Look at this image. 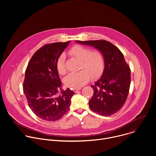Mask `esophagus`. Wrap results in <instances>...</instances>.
Returning a JSON list of instances; mask_svg holds the SVG:
<instances>
[{
	"mask_svg": "<svg viewBox=\"0 0 156 156\" xmlns=\"http://www.w3.org/2000/svg\"><path fill=\"white\" fill-rule=\"evenodd\" d=\"M81 89V87H73V91L76 93V92H77L78 91L80 90Z\"/></svg>",
	"mask_w": 156,
	"mask_h": 156,
	"instance_id": "34e87169",
	"label": "esophagus"
}]
</instances>
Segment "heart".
Masks as SVG:
<instances>
[{"label": "heart", "instance_id": "obj_1", "mask_svg": "<svg viewBox=\"0 0 156 156\" xmlns=\"http://www.w3.org/2000/svg\"><path fill=\"white\" fill-rule=\"evenodd\" d=\"M69 54L80 60V71L69 74L65 79L66 86L80 87L87 83L91 76L96 78L103 72L104 68V57L99 50H91L87 47L81 45L73 46L69 51ZM56 67L59 74L66 73L65 57L60 54L56 61Z\"/></svg>", "mask_w": 156, "mask_h": 156}]
</instances>
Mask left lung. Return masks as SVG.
Returning <instances> with one entry per match:
<instances>
[{
	"label": "left lung",
	"instance_id": "obj_1",
	"mask_svg": "<svg viewBox=\"0 0 156 156\" xmlns=\"http://www.w3.org/2000/svg\"><path fill=\"white\" fill-rule=\"evenodd\" d=\"M76 42L94 47L104 57L102 76L91 85L94 94L89 101L90 108L102 116L115 114L126 102L131 83L130 69L123 54L114 44L105 40Z\"/></svg>",
	"mask_w": 156,
	"mask_h": 156
}]
</instances>
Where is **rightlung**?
<instances>
[{"label": "right lung", "mask_w": 156, "mask_h": 156, "mask_svg": "<svg viewBox=\"0 0 156 156\" xmlns=\"http://www.w3.org/2000/svg\"><path fill=\"white\" fill-rule=\"evenodd\" d=\"M70 41L46 44L32 56L25 71L23 92L33 113L40 119L54 122L68 112L75 93L62 90L56 67L58 57Z\"/></svg>", "instance_id": "1"}]
</instances>
